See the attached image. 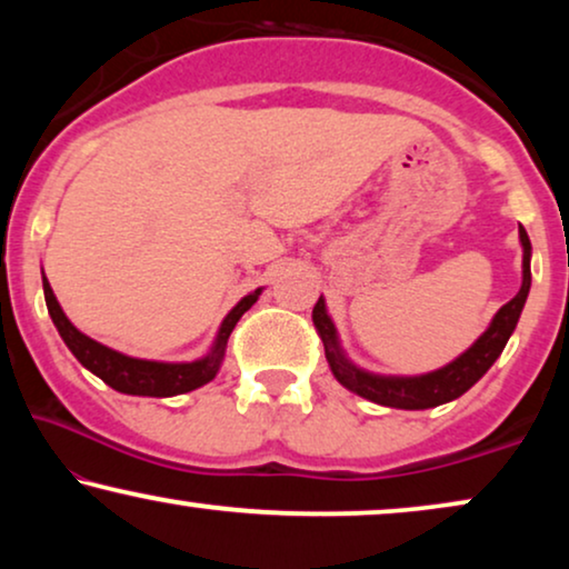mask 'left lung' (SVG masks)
Wrapping results in <instances>:
<instances>
[{
    "label": "left lung",
    "instance_id": "1",
    "mask_svg": "<svg viewBox=\"0 0 569 569\" xmlns=\"http://www.w3.org/2000/svg\"><path fill=\"white\" fill-rule=\"evenodd\" d=\"M518 232L520 246H523V284H520L518 295L497 310L489 329L461 357H456L446 368L425 372V376H376V372L357 368L339 345L337 326L326 313V300L318 298L313 308V323L318 337L323 341L326 360H329L333 378L352 393L362 396V399L391 409H432L463 396L502 355L510 333L518 326L528 290H531V240H528L523 224H520Z\"/></svg>",
    "mask_w": 569,
    "mask_h": 569
}]
</instances>
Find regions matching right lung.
I'll return each instance as SVG.
<instances>
[{"instance_id": "obj_1", "label": "right lung", "mask_w": 569, "mask_h": 569, "mask_svg": "<svg viewBox=\"0 0 569 569\" xmlns=\"http://www.w3.org/2000/svg\"><path fill=\"white\" fill-rule=\"evenodd\" d=\"M43 295H46V308H49V316L53 326H57L59 337L64 339L69 352L80 360L82 368H88L92 376H98L103 383H108L119 393L168 399V396L189 393L193 388H201L217 376L230 333L240 321V316H243L246 310L259 300L261 287L259 290H253L251 295H246V298L240 300L228 316H224L209 355L199 357V360L193 362H154V360H139V357L116 352V349L100 345V341L84 337L80 329H74V323L64 316V310H61L57 295H53L49 279L46 277H43Z\"/></svg>"}]
</instances>
